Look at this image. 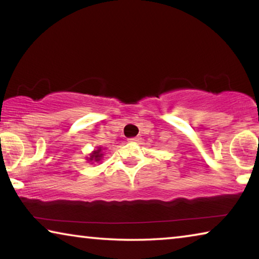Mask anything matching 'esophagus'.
<instances>
[{
	"instance_id": "1",
	"label": "esophagus",
	"mask_w": 259,
	"mask_h": 259,
	"mask_svg": "<svg viewBox=\"0 0 259 259\" xmlns=\"http://www.w3.org/2000/svg\"><path fill=\"white\" fill-rule=\"evenodd\" d=\"M128 142H130V143H137V142H139V137H133V138H129V139H128Z\"/></svg>"
}]
</instances>
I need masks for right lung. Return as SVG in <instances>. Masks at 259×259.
Listing matches in <instances>:
<instances>
[{"label": "right lung", "instance_id": "right-lung-1", "mask_svg": "<svg viewBox=\"0 0 259 259\" xmlns=\"http://www.w3.org/2000/svg\"><path fill=\"white\" fill-rule=\"evenodd\" d=\"M103 153H102V147H98L97 150L96 151H94L93 153H91L90 154V157L88 160H89L90 162L91 161H95V162H99L100 160H102V157H103Z\"/></svg>", "mask_w": 259, "mask_h": 259}]
</instances>
